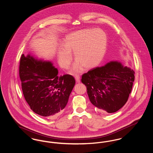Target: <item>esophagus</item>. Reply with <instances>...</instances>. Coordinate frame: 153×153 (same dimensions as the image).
Segmentation results:
<instances>
[{
    "label": "esophagus",
    "mask_w": 153,
    "mask_h": 153,
    "mask_svg": "<svg viewBox=\"0 0 153 153\" xmlns=\"http://www.w3.org/2000/svg\"><path fill=\"white\" fill-rule=\"evenodd\" d=\"M74 78H75L76 81H77L78 83L80 82V77L79 75H75V76H74Z\"/></svg>",
    "instance_id": "34e87169"
}]
</instances>
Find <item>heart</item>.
I'll return each mask as SVG.
<instances>
[{"label":"heart","mask_w":153,"mask_h":153,"mask_svg":"<svg viewBox=\"0 0 153 153\" xmlns=\"http://www.w3.org/2000/svg\"><path fill=\"white\" fill-rule=\"evenodd\" d=\"M107 48V36L101 30H80L69 34L64 41V46L58 48V63L61 68L68 69L70 65L74 51L77 61L73 71L77 72L82 68L90 69L95 68L102 61Z\"/></svg>","instance_id":"obj_1"}]
</instances>
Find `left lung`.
I'll list each match as a JSON object with an SVG mask.
<instances>
[{
    "mask_svg": "<svg viewBox=\"0 0 153 153\" xmlns=\"http://www.w3.org/2000/svg\"><path fill=\"white\" fill-rule=\"evenodd\" d=\"M134 71L120 62L111 61L82 75L91 103L100 112L114 113L127 102L135 76Z\"/></svg>",
    "mask_w": 153,
    "mask_h": 153,
    "instance_id": "left-lung-1",
    "label": "left lung"
}]
</instances>
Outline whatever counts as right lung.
Instances as JSON below:
<instances>
[{
    "label": "right lung",
    "mask_w": 153,
    "mask_h": 153,
    "mask_svg": "<svg viewBox=\"0 0 153 153\" xmlns=\"http://www.w3.org/2000/svg\"><path fill=\"white\" fill-rule=\"evenodd\" d=\"M19 72L23 94L31 109L41 117L52 119L59 115L75 85L73 76H58V70L51 62L29 54H22Z\"/></svg>",
    "instance_id": "add662e5"
}]
</instances>
